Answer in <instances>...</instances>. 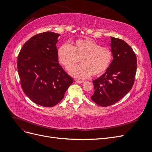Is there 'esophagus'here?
Wrapping results in <instances>:
<instances>
[{"mask_svg":"<svg viewBox=\"0 0 152 152\" xmlns=\"http://www.w3.org/2000/svg\"><path fill=\"white\" fill-rule=\"evenodd\" d=\"M75 80V82H77V83H79V84H82L84 82V80H77V79Z\"/></svg>","mask_w":152,"mask_h":152,"instance_id":"esophagus-1","label":"esophagus"}]
</instances>
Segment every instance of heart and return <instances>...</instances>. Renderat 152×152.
Wrapping results in <instances>:
<instances>
[{
    "label": "heart",
    "mask_w": 152,
    "mask_h": 152,
    "mask_svg": "<svg viewBox=\"0 0 152 152\" xmlns=\"http://www.w3.org/2000/svg\"><path fill=\"white\" fill-rule=\"evenodd\" d=\"M58 61L69 70L80 61L82 64L70 70V75L79 79H86L91 75L99 76L107 70L112 61L113 54L109 48L101 46L94 40H77L70 45H61L58 49Z\"/></svg>",
    "instance_id": "heart-1"
}]
</instances>
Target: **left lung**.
<instances>
[{
	"label": "left lung",
	"mask_w": 152,
	"mask_h": 152,
	"mask_svg": "<svg viewBox=\"0 0 152 152\" xmlns=\"http://www.w3.org/2000/svg\"><path fill=\"white\" fill-rule=\"evenodd\" d=\"M113 60L106 72L93 81L94 92L91 99L102 107L120 101L132 89L136 73L137 59L125 41L111 37Z\"/></svg>",
	"instance_id": "obj_1"
}]
</instances>
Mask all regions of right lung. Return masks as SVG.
Listing matches in <instances>:
<instances>
[{
    "label": "right lung",
    "instance_id": "right-lung-1",
    "mask_svg": "<svg viewBox=\"0 0 152 152\" xmlns=\"http://www.w3.org/2000/svg\"><path fill=\"white\" fill-rule=\"evenodd\" d=\"M59 36L51 31L33 36L18 57L23 91L32 102L45 107L60 102L73 82L58 62L56 44Z\"/></svg>",
    "mask_w": 152,
    "mask_h": 152
}]
</instances>
